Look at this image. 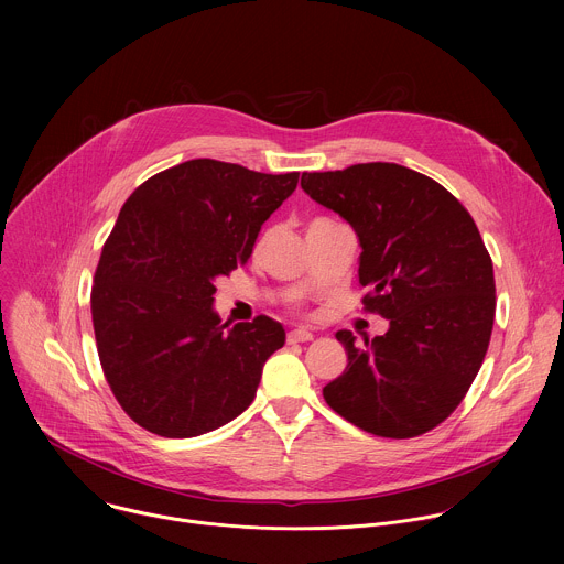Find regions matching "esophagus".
Returning a JSON list of instances; mask_svg holds the SVG:
<instances>
[{
    "mask_svg": "<svg viewBox=\"0 0 564 564\" xmlns=\"http://www.w3.org/2000/svg\"><path fill=\"white\" fill-rule=\"evenodd\" d=\"M305 341H312V333L301 330V328L288 333V344H305Z\"/></svg>",
    "mask_w": 564,
    "mask_h": 564,
    "instance_id": "esophagus-1",
    "label": "esophagus"
}]
</instances>
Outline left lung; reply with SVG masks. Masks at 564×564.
I'll return each instance as SVG.
<instances>
[{"label":"left lung","instance_id":"left-lung-1","mask_svg":"<svg viewBox=\"0 0 564 564\" xmlns=\"http://www.w3.org/2000/svg\"><path fill=\"white\" fill-rule=\"evenodd\" d=\"M301 187L352 225L364 305L390 324L361 346L337 333L348 366L324 399L379 437L435 429L468 392L494 330V263L475 220L440 183L394 163L305 172Z\"/></svg>","mask_w":564,"mask_h":564}]
</instances>
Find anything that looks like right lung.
I'll return each instance as SVG.
<instances>
[{
    "mask_svg": "<svg viewBox=\"0 0 564 564\" xmlns=\"http://www.w3.org/2000/svg\"><path fill=\"white\" fill-rule=\"evenodd\" d=\"M299 172L196 158L144 181L102 248L91 316L122 411L160 437H196L243 413L285 330L261 314L220 324L214 281L252 257Z\"/></svg>",
    "mask_w": 564,
    "mask_h": 564,
    "instance_id": "right-lung-1",
    "label": "right lung"
}]
</instances>
